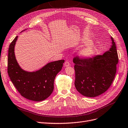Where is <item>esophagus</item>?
<instances>
[{"instance_id": "obj_1", "label": "esophagus", "mask_w": 128, "mask_h": 128, "mask_svg": "<svg viewBox=\"0 0 128 128\" xmlns=\"http://www.w3.org/2000/svg\"><path fill=\"white\" fill-rule=\"evenodd\" d=\"M70 63L68 61H66V62L64 64V65L65 67H68V66H70Z\"/></svg>"}]
</instances>
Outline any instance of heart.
I'll use <instances>...</instances> for the list:
<instances>
[{
    "label": "heart",
    "mask_w": 128,
    "mask_h": 128,
    "mask_svg": "<svg viewBox=\"0 0 128 128\" xmlns=\"http://www.w3.org/2000/svg\"><path fill=\"white\" fill-rule=\"evenodd\" d=\"M83 41L86 43V44L80 52V57L82 58L87 59L95 55L97 52V48L93 43L90 40H85Z\"/></svg>",
    "instance_id": "obj_1"
}]
</instances>
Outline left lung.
I'll list each match as a JSON object with an SVG mask.
<instances>
[{
  "label": "left lung",
  "instance_id": "1",
  "mask_svg": "<svg viewBox=\"0 0 128 128\" xmlns=\"http://www.w3.org/2000/svg\"><path fill=\"white\" fill-rule=\"evenodd\" d=\"M112 44L103 55L92 58H75V86L82 95L95 97L108 90L116 73L118 57L116 44L110 36Z\"/></svg>",
  "mask_w": 128,
  "mask_h": 128
}]
</instances>
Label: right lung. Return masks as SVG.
I'll return each mask as SVG.
<instances>
[{"label":"right lung","mask_w":128,"mask_h":128,"mask_svg":"<svg viewBox=\"0 0 128 128\" xmlns=\"http://www.w3.org/2000/svg\"><path fill=\"white\" fill-rule=\"evenodd\" d=\"M17 38L16 36L9 46L8 56L9 76L22 96L32 101L44 100L52 93L55 78L62 70L64 60L50 62L34 72L26 71L20 67L16 58L14 46Z\"/></svg>","instance_id":"obj_1"}]
</instances>
